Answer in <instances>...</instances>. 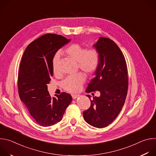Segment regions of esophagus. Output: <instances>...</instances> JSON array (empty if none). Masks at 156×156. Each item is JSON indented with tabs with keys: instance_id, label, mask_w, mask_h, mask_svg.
Instances as JSON below:
<instances>
[{
	"instance_id": "obj_1",
	"label": "esophagus",
	"mask_w": 156,
	"mask_h": 156,
	"mask_svg": "<svg viewBox=\"0 0 156 156\" xmlns=\"http://www.w3.org/2000/svg\"><path fill=\"white\" fill-rule=\"evenodd\" d=\"M80 96L77 95V94H72V97L73 98V99H76L77 98H78Z\"/></svg>"
}]
</instances>
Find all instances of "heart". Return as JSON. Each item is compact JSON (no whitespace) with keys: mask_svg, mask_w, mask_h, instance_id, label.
Returning a JSON list of instances; mask_svg holds the SVG:
<instances>
[{"mask_svg":"<svg viewBox=\"0 0 156 156\" xmlns=\"http://www.w3.org/2000/svg\"><path fill=\"white\" fill-rule=\"evenodd\" d=\"M63 53L73 61L77 62V69L87 76H92L98 69L101 62V54L96 48L87 49L86 47L78 43L70 44L63 51ZM59 54L56 53L52 58V70L54 75H59L58 64ZM86 80L81 73L66 78L61 82V87L69 93L78 92Z\"/></svg>","mask_w":156,"mask_h":156,"instance_id":"heart-1","label":"heart"}]
</instances>
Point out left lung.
I'll list each match as a JSON object with an SVG mask.
<instances>
[{
    "mask_svg": "<svg viewBox=\"0 0 156 156\" xmlns=\"http://www.w3.org/2000/svg\"><path fill=\"white\" fill-rule=\"evenodd\" d=\"M94 46L101 54L96 76L90 81L86 93L99 91V97L90 99L91 106L83 112L84 120L96 128H104L118 116L125 101L128 87L125 57L112 39L100 37Z\"/></svg>",
    "mask_w": 156,
    "mask_h": 156,
    "instance_id": "8db88e82",
    "label": "left lung"
}]
</instances>
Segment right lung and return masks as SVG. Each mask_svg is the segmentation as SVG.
<instances>
[{
  "label": "right lung",
  "instance_id": "obj_1",
  "mask_svg": "<svg viewBox=\"0 0 156 156\" xmlns=\"http://www.w3.org/2000/svg\"><path fill=\"white\" fill-rule=\"evenodd\" d=\"M70 41L56 34H44L29 44L21 58L18 75L19 96L42 126L60 122L72 101L71 95L65 92L52 98L47 86L53 76L54 55Z\"/></svg>",
  "mask_w": 156,
  "mask_h": 156
}]
</instances>
